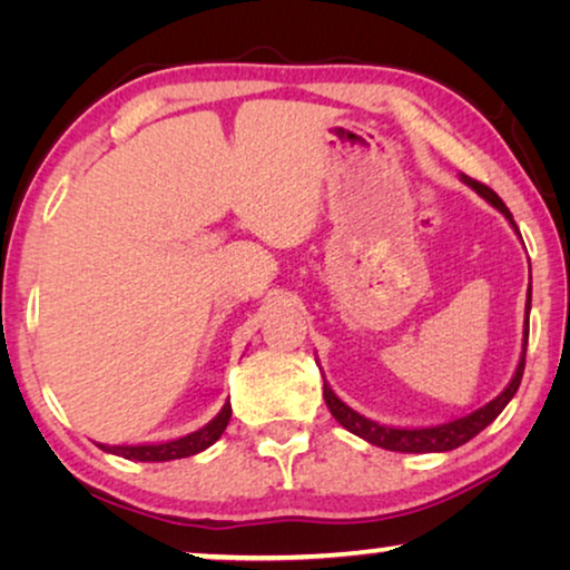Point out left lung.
Returning a JSON list of instances; mask_svg holds the SVG:
<instances>
[{
  "label": "left lung",
  "instance_id": "obj_1",
  "mask_svg": "<svg viewBox=\"0 0 570 570\" xmlns=\"http://www.w3.org/2000/svg\"><path fill=\"white\" fill-rule=\"evenodd\" d=\"M462 181L470 186L480 194L482 199L490 202L498 213H503L505 220L511 223V228L519 233L517 223H513V215L509 213V207L503 205V199L498 197V194L490 189V186L474 181L470 176H459ZM529 308H532V275H529V293H527V322H524V345H521V357H519V365H517V373H513V379L509 381V386L503 389L501 394L495 396V400H490L488 404H482L480 410L470 412V415L464 417H456V420H449V423H441V425H428V428H392V425H381L376 420L361 415V412H355L353 407H347L345 402L340 400L337 394L332 392V386L324 381V402L330 412L334 415V420L342 428H347L350 433L361 435L363 441L373 443V446L379 449H389V451H402V454H433V451H451V449H459L462 443H466L470 439H474L480 431H485V428L493 423V420L501 415L505 404L513 400V394H517V389L521 384V376H524V361H527V340H529Z\"/></svg>",
  "mask_w": 570,
  "mask_h": 570
}]
</instances>
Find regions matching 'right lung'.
<instances>
[{
    "label": "right lung",
    "mask_w": 570,
    "mask_h": 570,
    "mask_svg": "<svg viewBox=\"0 0 570 570\" xmlns=\"http://www.w3.org/2000/svg\"><path fill=\"white\" fill-rule=\"evenodd\" d=\"M230 412H233L230 402H225L223 410L217 412V415L209 420L205 428H199V431L181 435V439H174V441L137 443V446H106V443H98V446L108 451V454L135 459V462H170V459L194 456V454H199V451L209 449L217 439H220L225 428H228Z\"/></svg>",
    "instance_id": "obj_1"
}]
</instances>
